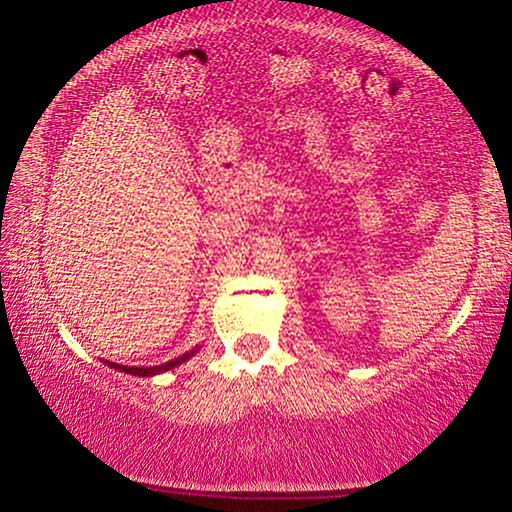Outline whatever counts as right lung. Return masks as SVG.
<instances>
[{
  "label": "right lung",
  "mask_w": 512,
  "mask_h": 512,
  "mask_svg": "<svg viewBox=\"0 0 512 512\" xmlns=\"http://www.w3.org/2000/svg\"><path fill=\"white\" fill-rule=\"evenodd\" d=\"M196 350H198V348H196ZM196 350L187 352V354H183V357L173 359V361H169V363H162V366H151V368H135V366H119V363H110V366H112V368H117V370H121V372H131V375L151 377V375H158V372H167V370H171V368L180 366V363H183V361H187L189 357H192V354H194Z\"/></svg>",
  "instance_id": "right-lung-1"
}]
</instances>
